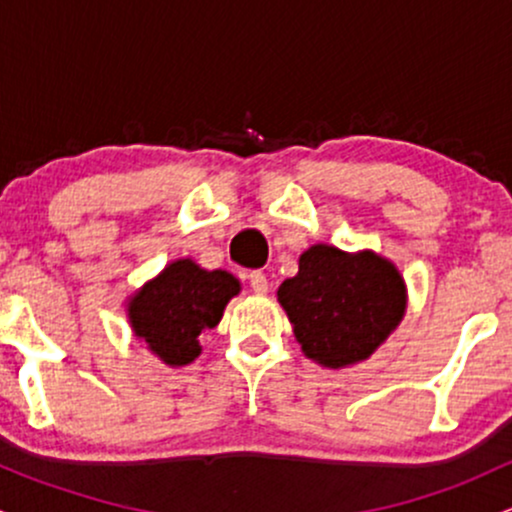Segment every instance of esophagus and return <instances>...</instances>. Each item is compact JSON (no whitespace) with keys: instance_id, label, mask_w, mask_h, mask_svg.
<instances>
[{"instance_id":"obj_1","label":"esophagus","mask_w":512,"mask_h":512,"mask_svg":"<svg viewBox=\"0 0 512 512\" xmlns=\"http://www.w3.org/2000/svg\"><path fill=\"white\" fill-rule=\"evenodd\" d=\"M248 279H250V289L255 293H260V296L269 291V279L262 272H252Z\"/></svg>"}]
</instances>
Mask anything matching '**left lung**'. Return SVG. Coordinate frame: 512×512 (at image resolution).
Masks as SVG:
<instances>
[{
  "label": "left lung",
  "instance_id": "8db88e82",
  "mask_svg": "<svg viewBox=\"0 0 512 512\" xmlns=\"http://www.w3.org/2000/svg\"><path fill=\"white\" fill-rule=\"evenodd\" d=\"M276 298L303 354L339 370L366 361L397 330L407 313V281L378 252L317 243L298 257V274Z\"/></svg>",
  "mask_w": 512,
  "mask_h": 512
}]
</instances>
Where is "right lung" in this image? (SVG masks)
Wrapping results in <instances>:
<instances>
[{
  "mask_svg": "<svg viewBox=\"0 0 512 512\" xmlns=\"http://www.w3.org/2000/svg\"><path fill=\"white\" fill-rule=\"evenodd\" d=\"M240 281L226 269H204L182 257L166 264L154 279L127 298V320L134 337L170 368H182L202 354L199 334L221 322Z\"/></svg>",
  "mask_w": 512,
  "mask_h": 512,
  "instance_id": "right-lung-1",
  "label": "right lung"
}]
</instances>
